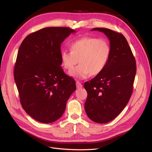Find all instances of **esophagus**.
Returning <instances> with one entry per match:
<instances>
[{"label": "esophagus", "instance_id": "34e87169", "mask_svg": "<svg viewBox=\"0 0 152 152\" xmlns=\"http://www.w3.org/2000/svg\"><path fill=\"white\" fill-rule=\"evenodd\" d=\"M76 86H77V88L78 89H81L82 87V84L80 83V82L77 81L76 82Z\"/></svg>", "mask_w": 152, "mask_h": 152}]
</instances>
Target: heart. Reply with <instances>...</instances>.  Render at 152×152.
I'll return each mask as SVG.
<instances>
[{
	"label": "heart",
	"instance_id": "1",
	"mask_svg": "<svg viewBox=\"0 0 152 152\" xmlns=\"http://www.w3.org/2000/svg\"><path fill=\"white\" fill-rule=\"evenodd\" d=\"M110 46L107 40L93 37H83L72 42L70 50H62L60 53L63 67L70 71L78 62L80 65L69 75L79 79H85L91 74L102 73L109 60Z\"/></svg>",
	"mask_w": 152,
	"mask_h": 152
}]
</instances>
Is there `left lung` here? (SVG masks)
Returning a JSON list of instances; mask_svg holds the SVG:
<instances>
[{
	"label": "left lung",
	"mask_w": 152,
	"mask_h": 152,
	"mask_svg": "<svg viewBox=\"0 0 152 152\" xmlns=\"http://www.w3.org/2000/svg\"><path fill=\"white\" fill-rule=\"evenodd\" d=\"M91 30L107 36L111 51L104 70L85 82L87 97L84 108L91 121L105 124L116 118L130 99L136 73V59L122 34L103 28Z\"/></svg>",
	"instance_id": "obj_1"
}]
</instances>
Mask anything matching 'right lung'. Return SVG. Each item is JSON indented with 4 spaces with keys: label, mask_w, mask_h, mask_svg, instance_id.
I'll use <instances>...</instances> for the list:
<instances>
[{
    "label": "right lung",
    "mask_w": 152,
    "mask_h": 152,
    "mask_svg": "<svg viewBox=\"0 0 152 152\" xmlns=\"http://www.w3.org/2000/svg\"><path fill=\"white\" fill-rule=\"evenodd\" d=\"M75 32L68 27H47L26 36L18 50L14 77L20 103L40 122L60 118L76 90L75 80L60 66L61 44Z\"/></svg>",
    "instance_id": "right-lung-1"
}]
</instances>
